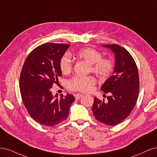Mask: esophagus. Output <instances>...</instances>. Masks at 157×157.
<instances>
[{"mask_svg":"<svg viewBox=\"0 0 157 157\" xmlns=\"http://www.w3.org/2000/svg\"><path fill=\"white\" fill-rule=\"evenodd\" d=\"M83 95L82 94H77L75 95V100H78L80 99L81 98L83 97Z\"/></svg>","mask_w":157,"mask_h":157,"instance_id":"1","label":"esophagus"}]
</instances>
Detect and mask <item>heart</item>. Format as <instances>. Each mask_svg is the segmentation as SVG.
Masks as SVG:
<instances>
[{
	"label": "heart",
	"mask_w": 157,
	"mask_h": 157,
	"mask_svg": "<svg viewBox=\"0 0 157 157\" xmlns=\"http://www.w3.org/2000/svg\"><path fill=\"white\" fill-rule=\"evenodd\" d=\"M76 56L92 65V71L103 78L109 77L113 72L114 63L111 58H101L100 51L92 48H84L76 52ZM73 67L71 57L67 54L63 55L59 61V68L64 74H68ZM96 83L92 76H75L68 82V89L71 90L89 92L93 89Z\"/></svg>",
	"instance_id": "1"
}]
</instances>
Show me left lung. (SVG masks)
<instances>
[{"label":"left lung","mask_w":157,"mask_h":157,"mask_svg":"<svg viewBox=\"0 0 157 157\" xmlns=\"http://www.w3.org/2000/svg\"><path fill=\"white\" fill-rule=\"evenodd\" d=\"M103 46L114 52L116 59L113 74L101 87L111 96L107 102L95 97L92 110L96 120L115 125L128 117L136 105L140 85L138 72L134 59L125 48L116 44Z\"/></svg>","instance_id":"left-lung-1"}]
</instances>
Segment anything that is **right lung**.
I'll return each instance as SVG.
<instances>
[{
  "instance_id": "1",
  "label": "right lung",
  "mask_w": 157,
  "mask_h": 157,
  "mask_svg": "<svg viewBox=\"0 0 157 157\" xmlns=\"http://www.w3.org/2000/svg\"><path fill=\"white\" fill-rule=\"evenodd\" d=\"M69 46L52 43L40 45L28 56L22 68L19 86L22 102L30 117L46 126L66 120L75 100L69 94L58 98L51 91L61 76L59 61Z\"/></svg>"
}]
</instances>
